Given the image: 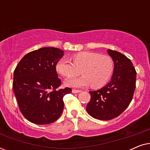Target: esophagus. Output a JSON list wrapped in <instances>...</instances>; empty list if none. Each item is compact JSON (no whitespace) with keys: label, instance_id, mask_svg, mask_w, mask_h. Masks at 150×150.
<instances>
[{"label":"esophagus","instance_id":"1","mask_svg":"<svg viewBox=\"0 0 150 150\" xmlns=\"http://www.w3.org/2000/svg\"><path fill=\"white\" fill-rule=\"evenodd\" d=\"M72 91L73 93H79V92H81V90H78V89H72V91Z\"/></svg>","mask_w":150,"mask_h":150}]
</instances>
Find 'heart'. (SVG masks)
<instances>
[{
    "mask_svg": "<svg viewBox=\"0 0 150 150\" xmlns=\"http://www.w3.org/2000/svg\"><path fill=\"white\" fill-rule=\"evenodd\" d=\"M72 63L61 59L55 65L56 71L65 77L71 78L79 73V78H71L65 81L68 87H84L91 85L93 88L104 86L110 79L113 72V61L107 55H101L93 52H81L71 57Z\"/></svg>",
    "mask_w": 150,
    "mask_h": 150,
    "instance_id": "b5f03b06",
    "label": "heart"
}]
</instances>
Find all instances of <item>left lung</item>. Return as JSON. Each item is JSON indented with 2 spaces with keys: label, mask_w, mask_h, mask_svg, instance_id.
<instances>
[{
  "label": "left lung",
  "mask_w": 150,
  "mask_h": 150,
  "mask_svg": "<svg viewBox=\"0 0 150 150\" xmlns=\"http://www.w3.org/2000/svg\"><path fill=\"white\" fill-rule=\"evenodd\" d=\"M114 62L110 83L97 91H89L91 100L86 110L100 120H110L122 113L132 99L137 72L128 58L115 50H107Z\"/></svg>",
  "instance_id": "8db88e82"
}]
</instances>
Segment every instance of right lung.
Wrapping results in <instances>:
<instances>
[{"label": "right lung", "instance_id": "add662e5", "mask_svg": "<svg viewBox=\"0 0 150 150\" xmlns=\"http://www.w3.org/2000/svg\"><path fill=\"white\" fill-rule=\"evenodd\" d=\"M64 51L44 47L26 54L13 72V89L24 117L35 124L44 125L58 120L62 113L65 94L70 88L56 90L61 85L55 65Z\"/></svg>", "mask_w": 150, "mask_h": 150}]
</instances>
